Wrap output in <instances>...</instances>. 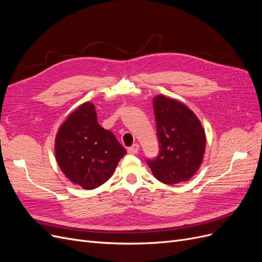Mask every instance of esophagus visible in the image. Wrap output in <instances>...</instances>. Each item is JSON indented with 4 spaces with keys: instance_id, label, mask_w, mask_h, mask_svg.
Returning <instances> with one entry per match:
<instances>
[{
    "instance_id": "obj_1",
    "label": "esophagus",
    "mask_w": 262,
    "mask_h": 262,
    "mask_svg": "<svg viewBox=\"0 0 262 262\" xmlns=\"http://www.w3.org/2000/svg\"><path fill=\"white\" fill-rule=\"evenodd\" d=\"M139 149H140L139 144H133L132 146H130V147L128 148V152L131 153V154H137V153L139 152Z\"/></svg>"
}]
</instances>
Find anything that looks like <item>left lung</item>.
<instances>
[{"instance_id":"left-lung-1","label":"left lung","mask_w":262,"mask_h":262,"mask_svg":"<svg viewBox=\"0 0 262 262\" xmlns=\"http://www.w3.org/2000/svg\"><path fill=\"white\" fill-rule=\"evenodd\" d=\"M160 154L147 160L154 177L166 185L191 178L200 168L207 138L198 117L176 99L157 95L153 99Z\"/></svg>"}]
</instances>
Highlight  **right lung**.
I'll return each mask as SVG.
<instances>
[{
	"label": "right lung",
	"mask_w": 262,
	"mask_h": 262,
	"mask_svg": "<svg viewBox=\"0 0 262 262\" xmlns=\"http://www.w3.org/2000/svg\"><path fill=\"white\" fill-rule=\"evenodd\" d=\"M55 160L67 178L83 189L101 186L113 176L126 150L113 132L97 122L93 102H84L58 130Z\"/></svg>",
	"instance_id": "1"
}]
</instances>
